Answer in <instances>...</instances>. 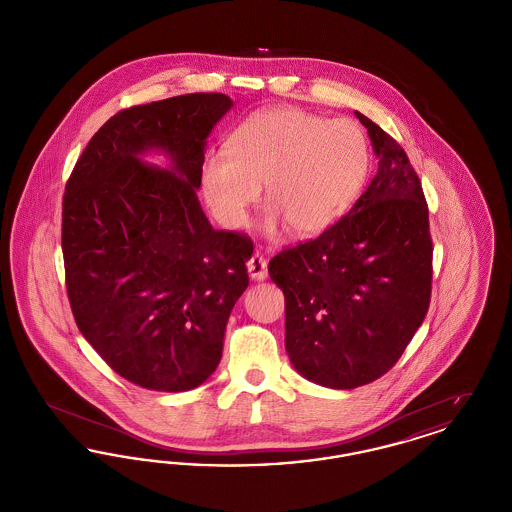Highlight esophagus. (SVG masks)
Masks as SVG:
<instances>
[{
	"label": "esophagus",
	"instance_id": "esophagus-1",
	"mask_svg": "<svg viewBox=\"0 0 512 512\" xmlns=\"http://www.w3.org/2000/svg\"><path fill=\"white\" fill-rule=\"evenodd\" d=\"M247 268H249V276H251L253 280H265V278H267V259H265L259 251H255V253L249 257Z\"/></svg>",
	"mask_w": 512,
	"mask_h": 512
}]
</instances>
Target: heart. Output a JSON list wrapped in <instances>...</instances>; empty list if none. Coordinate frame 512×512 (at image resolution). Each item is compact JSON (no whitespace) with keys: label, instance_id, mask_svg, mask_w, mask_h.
Returning a JSON list of instances; mask_svg holds the SVG:
<instances>
[{"label":"heart","instance_id":"b5f03b06","mask_svg":"<svg viewBox=\"0 0 512 512\" xmlns=\"http://www.w3.org/2000/svg\"><path fill=\"white\" fill-rule=\"evenodd\" d=\"M370 171L365 132L297 107L261 111L228 140V155L211 151L201 188L215 219L240 228L265 186L267 222H286L293 236H317L349 211Z\"/></svg>","mask_w":512,"mask_h":512}]
</instances>
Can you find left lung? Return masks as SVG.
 I'll use <instances>...</instances> for the list:
<instances>
[{
  "instance_id": "8db88e82",
  "label": "left lung",
  "mask_w": 512,
  "mask_h": 512,
  "mask_svg": "<svg viewBox=\"0 0 512 512\" xmlns=\"http://www.w3.org/2000/svg\"><path fill=\"white\" fill-rule=\"evenodd\" d=\"M378 172L351 211L268 263L286 299V351L307 380L353 390L399 361L430 307L428 203L407 153L363 113Z\"/></svg>"
}]
</instances>
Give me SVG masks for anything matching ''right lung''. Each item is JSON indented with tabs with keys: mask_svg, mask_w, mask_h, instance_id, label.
<instances>
[{
	"mask_svg": "<svg viewBox=\"0 0 512 512\" xmlns=\"http://www.w3.org/2000/svg\"><path fill=\"white\" fill-rule=\"evenodd\" d=\"M232 107L186 94L115 113L92 136L63 195L61 247L74 322L99 357L146 390L203 384L249 284V236L215 230L197 188L205 138ZM159 146L173 171L137 161Z\"/></svg>",
	"mask_w": 512,
	"mask_h": 512,
	"instance_id": "1",
	"label": "right lung"
}]
</instances>
